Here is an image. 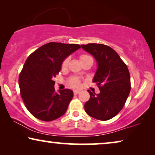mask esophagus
<instances>
[{
	"label": "esophagus",
	"mask_w": 155,
	"mask_h": 155,
	"mask_svg": "<svg viewBox=\"0 0 155 155\" xmlns=\"http://www.w3.org/2000/svg\"><path fill=\"white\" fill-rule=\"evenodd\" d=\"M80 92V90H75L73 91V93H74V94H79Z\"/></svg>",
	"instance_id": "esophagus-1"
}]
</instances>
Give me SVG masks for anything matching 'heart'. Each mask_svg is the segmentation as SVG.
<instances>
[{"label": "heart", "instance_id": "1", "mask_svg": "<svg viewBox=\"0 0 155 155\" xmlns=\"http://www.w3.org/2000/svg\"><path fill=\"white\" fill-rule=\"evenodd\" d=\"M80 61H81L82 63H83L86 61H89V60L92 61V58H91L90 56H88V55H85V54L81 55V56H80ZM68 62H69V58H65V60L63 61V62L62 63V65H61V68H62V69L66 68L68 65ZM70 84H71V86H73V87L79 86L80 80H78V78H75V77L72 78L70 80Z\"/></svg>", "mask_w": 155, "mask_h": 155}]
</instances>
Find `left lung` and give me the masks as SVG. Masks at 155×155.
Instances as JSON below:
<instances>
[{
    "mask_svg": "<svg viewBox=\"0 0 155 155\" xmlns=\"http://www.w3.org/2000/svg\"><path fill=\"white\" fill-rule=\"evenodd\" d=\"M81 47L97 61V68L92 82L100 90L99 94L87 90L90 98L84 104V110L97 120H109L123 109L130 93V76L128 67L109 46L88 44Z\"/></svg>",
    "mask_w": 155,
    "mask_h": 155,
    "instance_id": "8db88e82",
    "label": "left lung"
}]
</instances>
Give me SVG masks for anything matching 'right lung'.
Returning <instances> with one entry per match:
<instances>
[{
    "label": "right lung",
    "mask_w": 155,
    "mask_h": 155,
    "mask_svg": "<svg viewBox=\"0 0 155 155\" xmlns=\"http://www.w3.org/2000/svg\"><path fill=\"white\" fill-rule=\"evenodd\" d=\"M80 48L78 44L50 42L25 61L19 77L20 94L27 110L38 119L51 121L67 111L73 92L69 89L55 92L54 78L63 61Z\"/></svg>",
    "instance_id": "add662e5"
}]
</instances>
